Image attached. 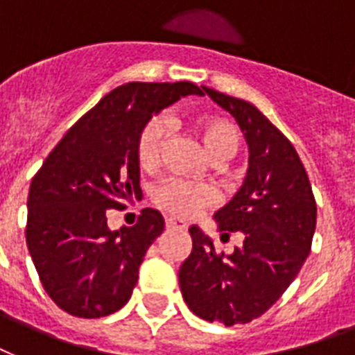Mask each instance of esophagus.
<instances>
[{
  "label": "esophagus",
  "mask_w": 355,
  "mask_h": 355,
  "mask_svg": "<svg viewBox=\"0 0 355 355\" xmlns=\"http://www.w3.org/2000/svg\"><path fill=\"white\" fill-rule=\"evenodd\" d=\"M166 228L168 230H185L187 228V223L181 220V218H166Z\"/></svg>",
  "instance_id": "34e87169"
}]
</instances>
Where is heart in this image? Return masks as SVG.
<instances>
[{
	"instance_id": "obj_1",
	"label": "heart",
	"mask_w": 355,
	"mask_h": 355,
	"mask_svg": "<svg viewBox=\"0 0 355 355\" xmlns=\"http://www.w3.org/2000/svg\"><path fill=\"white\" fill-rule=\"evenodd\" d=\"M193 130L200 138L204 149L215 161H226L238 151V130L223 117H194ZM166 140L168 119L162 116L151 117L148 123L144 125L137 146L138 162L144 170H153L161 164ZM151 198L157 206L166 209L172 215L193 217L200 209L211 204L213 193L198 183H191L180 178H168L151 191Z\"/></svg>"
}]
</instances>
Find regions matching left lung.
I'll return each mask as SVG.
<instances>
[{
    "label": "left lung",
    "instance_id": "1",
    "mask_svg": "<svg viewBox=\"0 0 355 355\" xmlns=\"http://www.w3.org/2000/svg\"><path fill=\"white\" fill-rule=\"evenodd\" d=\"M202 89L236 117L249 144L243 185L213 215L220 232H241L243 245L232 254L217 252L211 239L191 226L193 252L181 263L180 288L200 318L247 324L284 294L307 260L316 202L295 148L257 106L211 87Z\"/></svg>",
    "mask_w": 355,
    "mask_h": 355
}]
</instances>
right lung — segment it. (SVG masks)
Masks as SVG:
<instances>
[{
  "label": "right lung",
  "instance_id": "add662e5",
  "mask_svg": "<svg viewBox=\"0 0 355 355\" xmlns=\"http://www.w3.org/2000/svg\"><path fill=\"white\" fill-rule=\"evenodd\" d=\"M185 95L204 92L193 82L112 89L67 130L31 181L26 241L46 294L65 313L101 318L130 300L164 218L146 207L135 226L110 230L108 209H123L140 191L144 125Z\"/></svg>",
  "mask_w": 355,
  "mask_h": 355
}]
</instances>
